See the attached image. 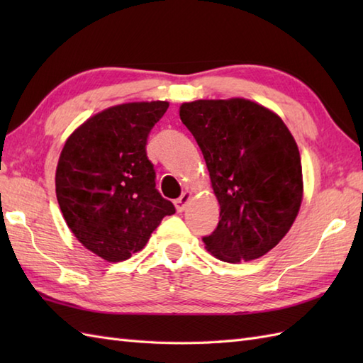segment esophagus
I'll return each instance as SVG.
<instances>
[{
	"mask_svg": "<svg viewBox=\"0 0 363 363\" xmlns=\"http://www.w3.org/2000/svg\"><path fill=\"white\" fill-rule=\"evenodd\" d=\"M190 199H191V194H190V191H186V194H182V195L174 201L176 211H177V212H184V211H186V207H187Z\"/></svg>",
	"mask_w": 363,
	"mask_h": 363,
	"instance_id": "esophagus-1",
	"label": "esophagus"
}]
</instances>
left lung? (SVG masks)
Returning <instances> with one entry per match:
<instances>
[{
  "mask_svg": "<svg viewBox=\"0 0 363 363\" xmlns=\"http://www.w3.org/2000/svg\"><path fill=\"white\" fill-rule=\"evenodd\" d=\"M179 117L194 134L220 203V221L203 237L215 257L259 259L289 233L303 201L295 138L267 107L250 99L184 103Z\"/></svg>",
  "mask_w": 363,
  "mask_h": 363,
  "instance_id": "8db88e82",
  "label": "left lung"
}]
</instances>
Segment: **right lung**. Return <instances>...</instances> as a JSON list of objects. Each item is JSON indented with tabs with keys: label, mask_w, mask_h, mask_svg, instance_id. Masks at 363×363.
<instances>
[{
	"label": "right lung",
	"mask_w": 363,
	"mask_h": 363,
	"mask_svg": "<svg viewBox=\"0 0 363 363\" xmlns=\"http://www.w3.org/2000/svg\"><path fill=\"white\" fill-rule=\"evenodd\" d=\"M167 109V101L109 107L82 123L60 152V211L74 237L107 262L143 250L162 218L176 212L157 191L146 156L148 135Z\"/></svg>",
	"instance_id": "right-lung-1"
}]
</instances>
